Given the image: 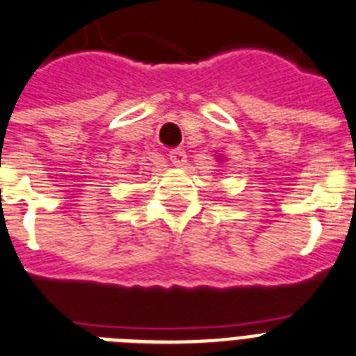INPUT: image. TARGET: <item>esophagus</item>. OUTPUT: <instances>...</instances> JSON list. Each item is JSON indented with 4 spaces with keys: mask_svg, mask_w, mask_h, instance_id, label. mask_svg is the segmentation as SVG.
<instances>
[{
    "mask_svg": "<svg viewBox=\"0 0 356 356\" xmlns=\"http://www.w3.org/2000/svg\"><path fill=\"white\" fill-rule=\"evenodd\" d=\"M168 159L172 161L173 166H183L186 163V152L184 149H172L168 153Z\"/></svg>",
    "mask_w": 356,
    "mask_h": 356,
    "instance_id": "obj_1",
    "label": "esophagus"
}]
</instances>
